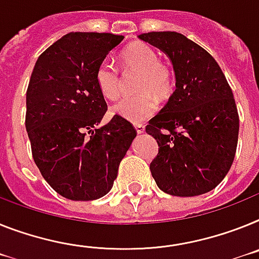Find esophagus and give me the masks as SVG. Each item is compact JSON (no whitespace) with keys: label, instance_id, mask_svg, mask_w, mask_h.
Masks as SVG:
<instances>
[{"label":"esophagus","instance_id":"34e87169","mask_svg":"<svg viewBox=\"0 0 259 259\" xmlns=\"http://www.w3.org/2000/svg\"><path fill=\"white\" fill-rule=\"evenodd\" d=\"M136 130H137V133H138V134L143 133V132H145V125H143V123H137Z\"/></svg>","mask_w":259,"mask_h":259}]
</instances>
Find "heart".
<instances>
[{
	"label": "heart",
	"instance_id": "heart-1",
	"mask_svg": "<svg viewBox=\"0 0 259 259\" xmlns=\"http://www.w3.org/2000/svg\"><path fill=\"white\" fill-rule=\"evenodd\" d=\"M121 64L125 72L138 73L134 82L137 95L119 100L112 112L130 122H142L158 109V98L167 100L174 93L175 79L170 67L159 62L158 54L145 43H133L121 54ZM95 81L101 96L116 100L121 91L118 69L114 64L104 60L97 67Z\"/></svg>",
	"mask_w": 259,
	"mask_h": 259
}]
</instances>
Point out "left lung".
<instances>
[{
  "label": "left lung",
  "instance_id": "8db88e82",
  "mask_svg": "<svg viewBox=\"0 0 259 259\" xmlns=\"http://www.w3.org/2000/svg\"><path fill=\"white\" fill-rule=\"evenodd\" d=\"M140 39L166 52L177 77L168 103L146 126L159 146L151 175L174 196L209 192L229 171L238 142L240 118L227 77L209 52L179 32Z\"/></svg>",
  "mask_w": 259,
  "mask_h": 259
}]
</instances>
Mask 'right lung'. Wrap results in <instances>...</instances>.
<instances>
[{
	"label": "right lung",
	"instance_id": "add662e5",
	"mask_svg": "<svg viewBox=\"0 0 259 259\" xmlns=\"http://www.w3.org/2000/svg\"><path fill=\"white\" fill-rule=\"evenodd\" d=\"M122 35L69 32L40 54L26 92V119L34 162L63 197L88 201L112 190L118 166L137 136L108 110L95 73Z\"/></svg>",
	"mask_w": 259,
	"mask_h": 259
}]
</instances>
